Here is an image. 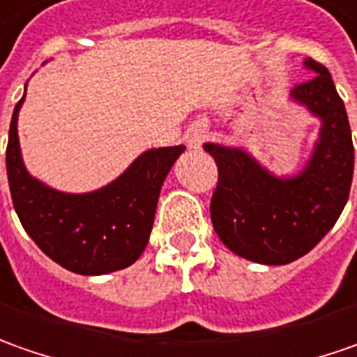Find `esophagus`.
I'll return each mask as SVG.
<instances>
[{
  "label": "esophagus",
  "mask_w": 357,
  "mask_h": 357,
  "mask_svg": "<svg viewBox=\"0 0 357 357\" xmlns=\"http://www.w3.org/2000/svg\"><path fill=\"white\" fill-rule=\"evenodd\" d=\"M203 142H205V128H203L202 124H195L188 132V146H190L191 150H199Z\"/></svg>",
  "instance_id": "obj_1"
}]
</instances>
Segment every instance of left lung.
Wrapping results in <instances>:
<instances>
[{"instance_id":"left-lung-1","label":"left lung","mask_w":357,"mask_h":357,"mask_svg":"<svg viewBox=\"0 0 357 357\" xmlns=\"http://www.w3.org/2000/svg\"><path fill=\"white\" fill-rule=\"evenodd\" d=\"M312 75L290 98L322 126L312 155L296 176L278 178L249 152L205 144L219 181L211 197V221L223 245L261 264H289L304 257L338 221L354 176V144L344 102L328 68L304 61Z\"/></svg>"}]
</instances>
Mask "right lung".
<instances>
[{"label": "right lung", "instance_id": "add662e5", "mask_svg": "<svg viewBox=\"0 0 357 357\" xmlns=\"http://www.w3.org/2000/svg\"><path fill=\"white\" fill-rule=\"evenodd\" d=\"M23 100L25 94L11 116L6 166L13 207L27 235L77 275H108L136 263L150 239L162 183L185 146L146 150L100 190L56 191L23 164L17 136Z\"/></svg>", "mask_w": 357, "mask_h": 357}]
</instances>
